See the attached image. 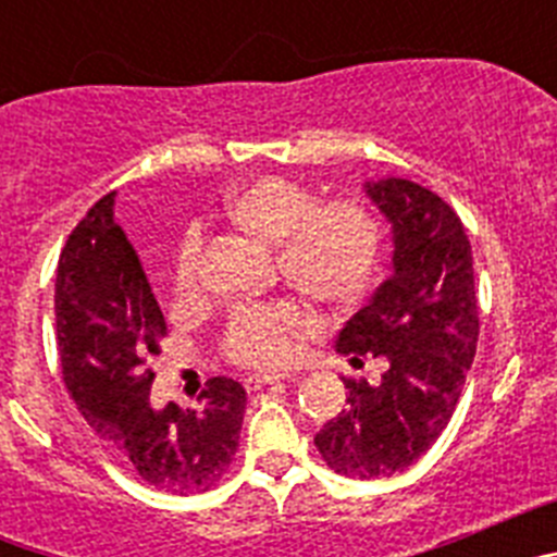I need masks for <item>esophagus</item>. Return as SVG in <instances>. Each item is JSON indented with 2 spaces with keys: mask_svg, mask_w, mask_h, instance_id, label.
Instances as JSON below:
<instances>
[{
  "mask_svg": "<svg viewBox=\"0 0 557 557\" xmlns=\"http://www.w3.org/2000/svg\"><path fill=\"white\" fill-rule=\"evenodd\" d=\"M282 379H289V373H278V371H259V373H250L245 379V387L248 391H259L264 385H273V382H282Z\"/></svg>",
  "mask_w": 557,
  "mask_h": 557,
  "instance_id": "obj_1",
  "label": "esophagus"
}]
</instances>
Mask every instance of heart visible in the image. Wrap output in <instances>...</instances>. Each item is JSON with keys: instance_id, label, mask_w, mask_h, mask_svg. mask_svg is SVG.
Here are the masks:
<instances>
[{"instance_id": "heart-1", "label": "heart", "mask_w": 557, "mask_h": 557, "mask_svg": "<svg viewBox=\"0 0 557 557\" xmlns=\"http://www.w3.org/2000/svg\"><path fill=\"white\" fill-rule=\"evenodd\" d=\"M234 228L275 245L284 282L312 301L348 307L371 287L382 250V228L357 200L318 203L314 191L284 175H262L236 186L223 203ZM203 270V231L189 228L172 259V284L181 295L198 293ZM301 304L278 298L236 309L225 332V357L236 366L278 368L289 362L295 339L312 332Z\"/></svg>"}]
</instances>
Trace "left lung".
Instances as JSON below:
<instances>
[{
	"label": "left lung",
	"mask_w": 557,
	"mask_h": 557,
	"mask_svg": "<svg viewBox=\"0 0 557 557\" xmlns=\"http://www.w3.org/2000/svg\"><path fill=\"white\" fill-rule=\"evenodd\" d=\"M366 191L393 228V273L343 326L337 351L354 366L382 357L387 371L379 385L343 379L346 410L314 446L337 474L376 480L412 466L446 430L474 362L480 309L455 209L405 178L366 181Z\"/></svg>",
	"instance_id": "1"
}]
</instances>
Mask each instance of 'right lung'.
<instances>
[{"label":"right lung","mask_w":557,"mask_h":557,"mask_svg":"<svg viewBox=\"0 0 557 557\" xmlns=\"http://www.w3.org/2000/svg\"><path fill=\"white\" fill-rule=\"evenodd\" d=\"M55 329L66 391L133 474L170 494L223 480L239 446L245 387L214 376L195 410L150 407V357L161 354L166 323L139 256L113 223V191L69 234L55 275Z\"/></svg>","instance_id":"obj_1"}]
</instances>
